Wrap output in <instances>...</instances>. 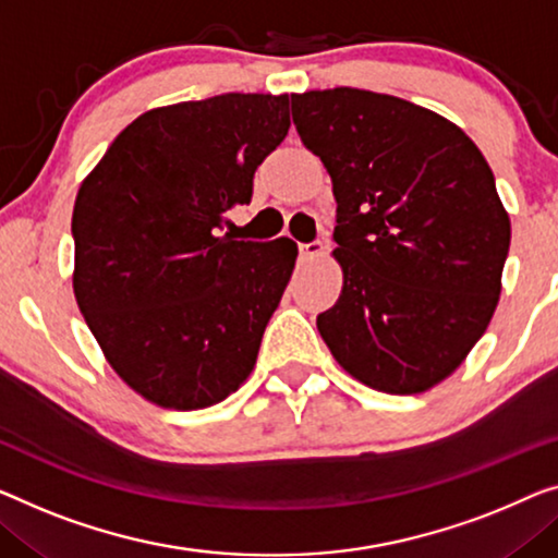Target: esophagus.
<instances>
[{"label": "esophagus", "instance_id": "obj_1", "mask_svg": "<svg viewBox=\"0 0 558 558\" xmlns=\"http://www.w3.org/2000/svg\"><path fill=\"white\" fill-rule=\"evenodd\" d=\"M326 253V245L320 243V240H313V243H303L301 245V257L303 260H313V257H323Z\"/></svg>", "mask_w": 558, "mask_h": 558}]
</instances>
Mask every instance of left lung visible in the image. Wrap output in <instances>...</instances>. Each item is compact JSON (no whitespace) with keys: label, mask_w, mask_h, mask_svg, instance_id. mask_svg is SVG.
Segmentation results:
<instances>
[{"label":"left lung","mask_w":558,"mask_h":558,"mask_svg":"<svg viewBox=\"0 0 558 558\" xmlns=\"http://www.w3.org/2000/svg\"><path fill=\"white\" fill-rule=\"evenodd\" d=\"M290 99L338 203L343 290L320 336L363 386L423 393L465 361L501 295L511 220L494 172L459 124L409 99L353 87Z\"/></svg>","instance_id":"left-lung-1"}]
</instances>
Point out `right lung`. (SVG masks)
Returning <instances> with one entry per match:
<instances>
[{"instance_id":"1","label":"right lung","mask_w":558,"mask_h":558,"mask_svg":"<svg viewBox=\"0 0 558 558\" xmlns=\"http://www.w3.org/2000/svg\"><path fill=\"white\" fill-rule=\"evenodd\" d=\"M288 95L155 107L107 147L72 210V288L112 371L145 401L197 411L245 384L298 245L220 235L288 135Z\"/></svg>"}]
</instances>
